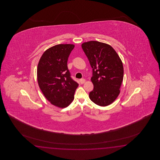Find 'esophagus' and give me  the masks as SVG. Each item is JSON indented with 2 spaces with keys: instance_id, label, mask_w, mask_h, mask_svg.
Wrapping results in <instances>:
<instances>
[{
  "instance_id": "obj_1",
  "label": "esophagus",
  "mask_w": 160,
  "mask_h": 160,
  "mask_svg": "<svg viewBox=\"0 0 160 160\" xmlns=\"http://www.w3.org/2000/svg\"><path fill=\"white\" fill-rule=\"evenodd\" d=\"M85 81H85V79L82 78L79 79V82H80V83H81V84L84 83L85 82Z\"/></svg>"
}]
</instances>
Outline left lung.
Here are the masks:
<instances>
[{"instance_id":"left-lung-1","label":"left lung","mask_w":160,"mask_h":160,"mask_svg":"<svg viewBox=\"0 0 160 160\" xmlns=\"http://www.w3.org/2000/svg\"><path fill=\"white\" fill-rule=\"evenodd\" d=\"M82 48L92 68L91 81L94 88L89 98L98 105H109L120 92L123 76L122 61L109 44L90 41L82 44Z\"/></svg>"}]
</instances>
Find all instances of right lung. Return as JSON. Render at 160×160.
Returning <instances> with one entry per match:
<instances>
[{
	"instance_id": "1",
	"label": "right lung",
	"mask_w": 160,
	"mask_h": 160,
	"mask_svg": "<svg viewBox=\"0 0 160 160\" xmlns=\"http://www.w3.org/2000/svg\"><path fill=\"white\" fill-rule=\"evenodd\" d=\"M74 48L70 44H58L48 49L38 65V82L44 97L59 108L68 106L74 99L78 83L68 68L69 55Z\"/></svg>"
}]
</instances>
